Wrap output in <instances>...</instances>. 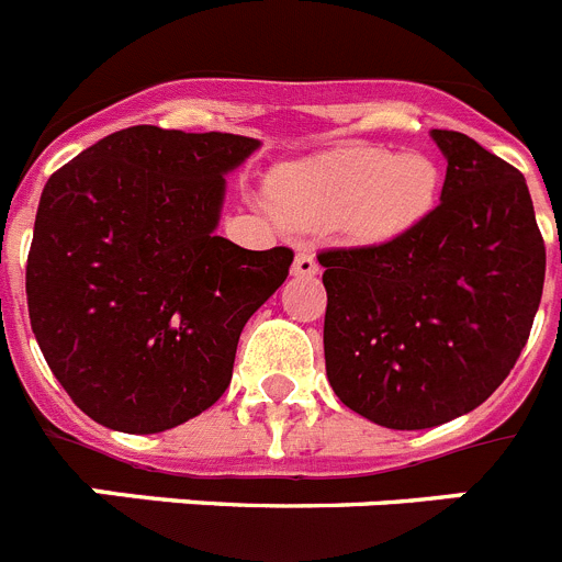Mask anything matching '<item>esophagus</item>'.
I'll return each mask as SVG.
<instances>
[{"mask_svg":"<svg viewBox=\"0 0 562 562\" xmlns=\"http://www.w3.org/2000/svg\"><path fill=\"white\" fill-rule=\"evenodd\" d=\"M292 272L301 278H312L317 272V258L315 252L310 250V247H301V250L295 252V261H292Z\"/></svg>","mask_w":562,"mask_h":562,"instance_id":"esophagus-1","label":"esophagus"}]
</instances>
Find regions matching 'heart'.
<instances>
[{
    "instance_id": "1",
    "label": "heart",
    "mask_w": 562,
    "mask_h": 562,
    "mask_svg": "<svg viewBox=\"0 0 562 562\" xmlns=\"http://www.w3.org/2000/svg\"><path fill=\"white\" fill-rule=\"evenodd\" d=\"M439 168L419 151L335 148L286 162L270 177L272 211L292 227H340L357 241L400 236L428 213Z\"/></svg>"
}]
</instances>
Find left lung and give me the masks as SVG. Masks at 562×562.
<instances>
[{"label":"left lung","mask_w":562,"mask_h":562,"mask_svg":"<svg viewBox=\"0 0 562 562\" xmlns=\"http://www.w3.org/2000/svg\"><path fill=\"white\" fill-rule=\"evenodd\" d=\"M441 202L385 245L317 256L326 376L382 428L425 430L479 408L524 351L546 247L524 173L461 132L434 128Z\"/></svg>","instance_id":"8db88e82"}]
</instances>
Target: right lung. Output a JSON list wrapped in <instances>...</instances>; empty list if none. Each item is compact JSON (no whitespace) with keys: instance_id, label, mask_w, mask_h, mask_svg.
Here are the masks:
<instances>
[{"instance_id":"obj_1","label":"right lung","mask_w":562,"mask_h":562,"mask_svg":"<svg viewBox=\"0 0 562 562\" xmlns=\"http://www.w3.org/2000/svg\"><path fill=\"white\" fill-rule=\"evenodd\" d=\"M261 146L132 126L47 180L27 312L49 371L98 425L160 434L225 394L238 335L284 284L292 250L216 236L225 173Z\"/></svg>"}]
</instances>
